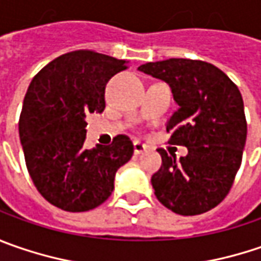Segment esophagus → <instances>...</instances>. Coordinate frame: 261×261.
Returning a JSON list of instances; mask_svg holds the SVG:
<instances>
[{
	"mask_svg": "<svg viewBox=\"0 0 261 261\" xmlns=\"http://www.w3.org/2000/svg\"><path fill=\"white\" fill-rule=\"evenodd\" d=\"M146 150V146L140 142H134V154H142Z\"/></svg>",
	"mask_w": 261,
	"mask_h": 261,
	"instance_id": "esophagus-1",
	"label": "esophagus"
}]
</instances>
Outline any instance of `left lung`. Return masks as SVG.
<instances>
[{
    "label": "left lung",
    "mask_w": 261,
    "mask_h": 261,
    "mask_svg": "<svg viewBox=\"0 0 261 261\" xmlns=\"http://www.w3.org/2000/svg\"><path fill=\"white\" fill-rule=\"evenodd\" d=\"M139 70L171 86L178 109L166 124L169 143L188 149L179 161L158 150L162 166L152 176L154 196L182 216L216 207L232 187L247 139L238 87L218 67L200 60L169 58Z\"/></svg>",
    "instance_id": "left-lung-1"
}]
</instances>
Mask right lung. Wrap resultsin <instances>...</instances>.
<instances>
[{
	"label": "right lung",
	"instance_id": "right-lung-1",
	"mask_svg": "<svg viewBox=\"0 0 261 261\" xmlns=\"http://www.w3.org/2000/svg\"><path fill=\"white\" fill-rule=\"evenodd\" d=\"M127 61L79 49L45 65L29 86L18 134L29 175L42 197L65 212H87L114 191L115 174L133 156L130 137L87 150L86 117L105 109V86Z\"/></svg>",
	"mask_w": 261,
	"mask_h": 261
}]
</instances>
